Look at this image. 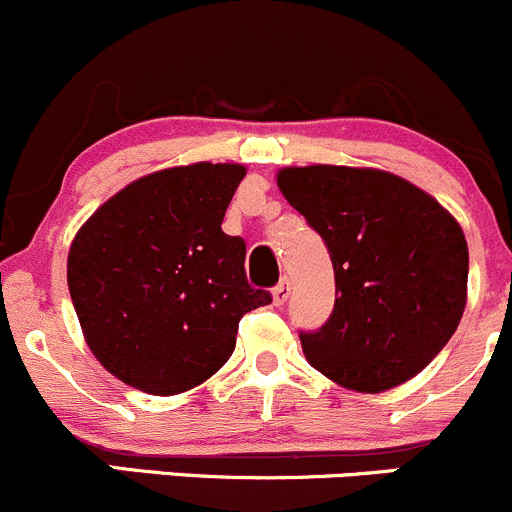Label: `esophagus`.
<instances>
[{"instance_id":"1","label":"esophagus","mask_w":512,"mask_h":512,"mask_svg":"<svg viewBox=\"0 0 512 512\" xmlns=\"http://www.w3.org/2000/svg\"><path fill=\"white\" fill-rule=\"evenodd\" d=\"M288 296H291V283H288V278H281V283L273 288V303H276V306H283V303L288 301Z\"/></svg>"}]
</instances>
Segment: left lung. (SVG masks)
Segmentation results:
<instances>
[{
	"mask_svg": "<svg viewBox=\"0 0 512 512\" xmlns=\"http://www.w3.org/2000/svg\"><path fill=\"white\" fill-rule=\"evenodd\" d=\"M278 189L326 244L333 313L301 331L306 361L338 386L381 393L443 351L468 296V244L458 221L396 174L353 166H288Z\"/></svg>",
	"mask_w": 512,
	"mask_h": 512,
	"instance_id": "left-lung-1",
	"label": "left lung"
}]
</instances>
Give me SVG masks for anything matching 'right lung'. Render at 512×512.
I'll return each instance as SVG.
<instances>
[{
	"mask_svg": "<svg viewBox=\"0 0 512 512\" xmlns=\"http://www.w3.org/2000/svg\"><path fill=\"white\" fill-rule=\"evenodd\" d=\"M246 169L154 171L91 214L67 258L74 311L96 361L126 386L176 396L214 376L239 321L271 303L246 281V244L221 231Z\"/></svg>",
	"mask_w": 512,
	"mask_h": 512,
	"instance_id": "obj_1",
	"label": "right lung"
}]
</instances>
